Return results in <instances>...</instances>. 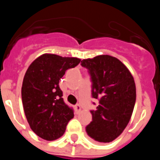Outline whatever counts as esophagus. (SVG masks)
<instances>
[{
	"instance_id": "obj_1",
	"label": "esophagus",
	"mask_w": 160,
	"mask_h": 160,
	"mask_svg": "<svg viewBox=\"0 0 160 160\" xmlns=\"http://www.w3.org/2000/svg\"><path fill=\"white\" fill-rule=\"evenodd\" d=\"M74 109H75V111H76L77 113H80V111H81V107H80V104H76V105L74 106Z\"/></svg>"
}]
</instances>
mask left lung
<instances>
[{"instance_id":"1","label":"left lung","mask_w":160,"mask_h":160,"mask_svg":"<svg viewBox=\"0 0 160 160\" xmlns=\"http://www.w3.org/2000/svg\"><path fill=\"white\" fill-rule=\"evenodd\" d=\"M92 80V96L98 100L92 121L87 126L88 135L98 142H111L127 127L134 111L136 88L128 68L114 56L101 55L81 61Z\"/></svg>"}]
</instances>
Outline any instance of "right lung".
Here are the masks:
<instances>
[{
  "mask_svg": "<svg viewBox=\"0 0 160 160\" xmlns=\"http://www.w3.org/2000/svg\"><path fill=\"white\" fill-rule=\"evenodd\" d=\"M80 62L77 57L43 54L26 70L21 88L24 111L32 130L43 140L62 137L73 118V110L62 98L59 80Z\"/></svg>",
  "mask_w": 160,
  "mask_h": 160,
  "instance_id": "right-lung-1",
  "label": "right lung"
}]
</instances>
